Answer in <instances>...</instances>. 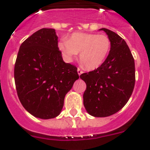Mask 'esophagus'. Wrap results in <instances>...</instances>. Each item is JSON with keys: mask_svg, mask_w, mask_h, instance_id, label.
<instances>
[{"mask_svg": "<svg viewBox=\"0 0 150 150\" xmlns=\"http://www.w3.org/2000/svg\"><path fill=\"white\" fill-rule=\"evenodd\" d=\"M77 72H78V74H79V76H80V75H81V74L83 73V71H81V70H80L79 68H78L77 69Z\"/></svg>", "mask_w": 150, "mask_h": 150, "instance_id": "obj_1", "label": "esophagus"}]
</instances>
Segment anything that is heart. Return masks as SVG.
<instances>
[{"mask_svg": "<svg viewBox=\"0 0 150 150\" xmlns=\"http://www.w3.org/2000/svg\"><path fill=\"white\" fill-rule=\"evenodd\" d=\"M59 48L67 60L72 61L79 53V62L88 70H95L105 62L111 41L106 34L74 33L67 40H62Z\"/></svg>", "mask_w": 150, "mask_h": 150, "instance_id": "obj_1", "label": "heart"}]
</instances>
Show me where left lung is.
<instances>
[{
  "label": "left lung",
  "mask_w": 150,
  "mask_h": 150,
  "mask_svg": "<svg viewBox=\"0 0 150 150\" xmlns=\"http://www.w3.org/2000/svg\"><path fill=\"white\" fill-rule=\"evenodd\" d=\"M105 31L111 41L110 53L97 69L80 75L86 83L83 104L95 117L114 114L124 107L135 84L134 60L126 42L112 30Z\"/></svg>",
  "instance_id": "1"
}]
</instances>
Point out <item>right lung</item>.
Listing matches in <instances>:
<instances>
[{"label":"right lung","instance_id":"right-lung-1","mask_svg":"<svg viewBox=\"0 0 150 150\" xmlns=\"http://www.w3.org/2000/svg\"><path fill=\"white\" fill-rule=\"evenodd\" d=\"M14 79L24 108L48 120L60 114L64 97L79 75L76 66L63 61L55 29L42 28L21 44Z\"/></svg>","mask_w":150,"mask_h":150}]
</instances>
